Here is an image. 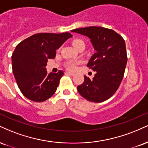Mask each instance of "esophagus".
<instances>
[{
  "label": "esophagus",
  "mask_w": 148,
  "mask_h": 148,
  "mask_svg": "<svg viewBox=\"0 0 148 148\" xmlns=\"http://www.w3.org/2000/svg\"><path fill=\"white\" fill-rule=\"evenodd\" d=\"M65 74H66V75H69V76H74V73L69 72H65Z\"/></svg>",
  "instance_id": "obj_1"
}]
</instances>
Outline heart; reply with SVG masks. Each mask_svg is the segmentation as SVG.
<instances>
[{
    "instance_id": "heart-1",
    "label": "heart",
    "mask_w": 148,
    "mask_h": 148,
    "mask_svg": "<svg viewBox=\"0 0 148 148\" xmlns=\"http://www.w3.org/2000/svg\"><path fill=\"white\" fill-rule=\"evenodd\" d=\"M72 45L76 49H77L78 47H80L81 45H85V42L84 40H82L81 38H76L74 39L72 41ZM79 64L77 61H74V60H69V61L67 62L66 63V67L69 70L74 71L76 69L77 65Z\"/></svg>"
}]
</instances>
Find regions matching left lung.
Wrapping results in <instances>:
<instances>
[{"mask_svg": "<svg viewBox=\"0 0 148 148\" xmlns=\"http://www.w3.org/2000/svg\"><path fill=\"white\" fill-rule=\"evenodd\" d=\"M71 32L89 37L96 50L87 66L97 73L92 79L84 76V82L77 87L78 92L91 102L108 100L118 90L125 73L127 62L125 40L114 30L102 27H87Z\"/></svg>", "mask_w": 148, "mask_h": 148, "instance_id": "obj_1", "label": "left lung"}]
</instances>
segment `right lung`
Instances as JSON below:
<instances>
[{"mask_svg": "<svg viewBox=\"0 0 148 148\" xmlns=\"http://www.w3.org/2000/svg\"><path fill=\"white\" fill-rule=\"evenodd\" d=\"M68 32L38 33L18 43L12 56V71L18 86L26 98L35 102L49 99L56 91L63 71L48 74V59L54 58L56 50L71 38Z\"/></svg>", "mask_w": 148, "mask_h": 148, "instance_id": "obj_1", "label": "right lung"}]
</instances>
